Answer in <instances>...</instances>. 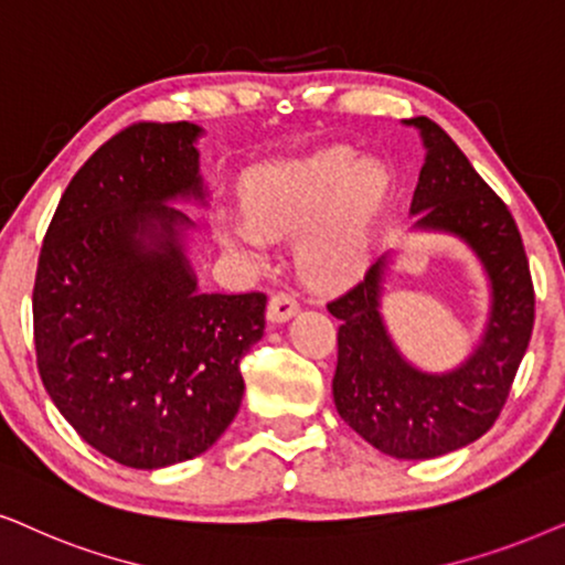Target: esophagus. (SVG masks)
Instances as JSON below:
<instances>
[{
  "label": "esophagus",
  "mask_w": 565,
  "mask_h": 565,
  "mask_svg": "<svg viewBox=\"0 0 565 565\" xmlns=\"http://www.w3.org/2000/svg\"><path fill=\"white\" fill-rule=\"evenodd\" d=\"M297 312H299L297 299L291 297V295H287V291H278V295L270 297L266 315H268L270 322H287V320L295 318Z\"/></svg>",
  "instance_id": "esophagus-1"
}]
</instances>
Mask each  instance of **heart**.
Instances as JSON below:
<instances>
[{
    "mask_svg": "<svg viewBox=\"0 0 565 565\" xmlns=\"http://www.w3.org/2000/svg\"><path fill=\"white\" fill-rule=\"evenodd\" d=\"M387 178L343 147L255 170L247 216H230L222 237L237 253L260 258L270 239L299 235L297 268L315 287L356 276L370 255L385 204Z\"/></svg>",
    "mask_w": 565,
    "mask_h": 565,
    "instance_id": "obj_1",
    "label": "heart"
}]
</instances>
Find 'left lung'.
I'll return each instance as SVG.
<instances>
[{
    "mask_svg": "<svg viewBox=\"0 0 565 565\" xmlns=\"http://www.w3.org/2000/svg\"><path fill=\"white\" fill-rule=\"evenodd\" d=\"M418 129L426 160L411 201L413 232H441L470 247L488 278V318L476 349L447 372L403 356L382 318L387 268L382 253L364 278L328 302L341 320L333 401L345 424L397 460H431L483 436L507 403L535 322L530 263L514 216L462 149L426 116Z\"/></svg>",
    "mask_w": 565,
    "mask_h": 565,
    "instance_id": "obj_1",
    "label": "left lung"
}]
</instances>
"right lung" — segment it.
<instances>
[{"label": "right lung", "instance_id": "obj_1", "mask_svg": "<svg viewBox=\"0 0 565 565\" xmlns=\"http://www.w3.org/2000/svg\"><path fill=\"white\" fill-rule=\"evenodd\" d=\"M204 129L134 124L82 164L43 239L33 287L38 372L74 431L126 468L193 460L243 403L239 361L266 295H216L188 260L206 206Z\"/></svg>", "mask_w": 565, "mask_h": 565}]
</instances>
